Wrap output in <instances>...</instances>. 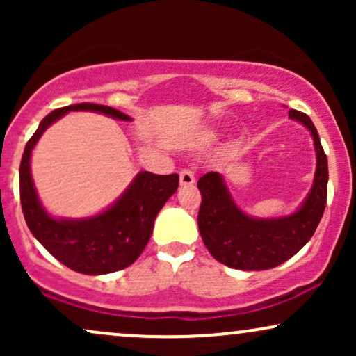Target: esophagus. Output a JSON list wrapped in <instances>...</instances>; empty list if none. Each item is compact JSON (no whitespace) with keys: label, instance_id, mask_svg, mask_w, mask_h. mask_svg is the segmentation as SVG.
Returning <instances> with one entry per match:
<instances>
[{"label":"esophagus","instance_id":"esophagus-1","mask_svg":"<svg viewBox=\"0 0 356 356\" xmlns=\"http://www.w3.org/2000/svg\"><path fill=\"white\" fill-rule=\"evenodd\" d=\"M179 181H181V186H192L195 182L194 172L191 169H182L179 174Z\"/></svg>","mask_w":356,"mask_h":356}]
</instances>
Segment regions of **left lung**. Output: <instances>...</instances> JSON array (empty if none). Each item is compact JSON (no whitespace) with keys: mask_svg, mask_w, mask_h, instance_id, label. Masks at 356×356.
<instances>
[{"mask_svg":"<svg viewBox=\"0 0 356 356\" xmlns=\"http://www.w3.org/2000/svg\"><path fill=\"white\" fill-rule=\"evenodd\" d=\"M289 118L312 132L316 150L313 187L296 212L283 218H251L232 201L219 172H207L199 179L197 187L202 195L197 216L199 232L214 259L226 266L243 271L280 266L312 239L320 224L328 191V161L312 118L298 110H289Z\"/></svg>","mask_w":356,"mask_h":356,"instance_id":"left-lung-1","label":"left lung"}]
</instances>
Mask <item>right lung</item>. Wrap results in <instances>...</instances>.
<instances>
[{
  "label": "right lung",
  "instance_id": "add662e5",
  "mask_svg": "<svg viewBox=\"0 0 356 356\" xmlns=\"http://www.w3.org/2000/svg\"><path fill=\"white\" fill-rule=\"evenodd\" d=\"M88 110L130 122L124 112L97 104H76L48 113L28 140L19 165V199L28 227L43 248L65 266L81 275L120 271L142 254L154 220L167 199L177 191L179 175L138 172L127 191L108 209L85 219H56L44 211L30 172L31 150L53 122L68 112Z\"/></svg>",
  "mask_w": 356,
  "mask_h": 356
}]
</instances>
